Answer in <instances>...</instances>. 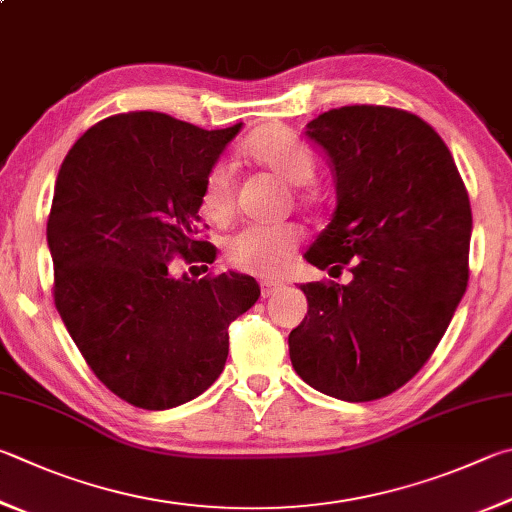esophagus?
I'll return each instance as SVG.
<instances>
[{
	"mask_svg": "<svg viewBox=\"0 0 512 512\" xmlns=\"http://www.w3.org/2000/svg\"><path fill=\"white\" fill-rule=\"evenodd\" d=\"M282 282H273V280H266L262 282V297H271L275 291H280Z\"/></svg>",
	"mask_w": 512,
	"mask_h": 512,
	"instance_id": "obj_1",
	"label": "esophagus"
}]
</instances>
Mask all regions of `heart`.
I'll list each match as a JSON object with an SVG mask.
<instances>
[{
	"label": "heart",
	"mask_w": 512,
	"mask_h": 512,
	"mask_svg": "<svg viewBox=\"0 0 512 512\" xmlns=\"http://www.w3.org/2000/svg\"><path fill=\"white\" fill-rule=\"evenodd\" d=\"M246 156L255 165L277 176L291 188H302L311 199L309 183L315 174V159L284 127H266L246 143ZM235 203V174L228 163H217L206 176L201 192V208L210 219H226ZM300 244V232L293 226L259 228L250 226L228 241L226 255L232 266L246 273L273 277L282 275L293 262Z\"/></svg>",
	"instance_id": "heart-1"
}]
</instances>
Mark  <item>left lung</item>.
Returning <instances> with one entry per match:
<instances>
[{
	"label": "left lung",
	"instance_id": "8db88e82",
	"mask_svg": "<svg viewBox=\"0 0 512 512\" xmlns=\"http://www.w3.org/2000/svg\"><path fill=\"white\" fill-rule=\"evenodd\" d=\"M304 136L324 152L336 210L304 259L349 284L309 282L288 336L293 369L347 403L403 387L439 345L468 286L470 199L448 145L414 114L353 105Z\"/></svg>",
	"mask_w": 512,
	"mask_h": 512
}]
</instances>
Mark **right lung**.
<instances>
[{"label": "right lung", "mask_w": 512, "mask_h": 512, "mask_svg": "<svg viewBox=\"0 0 512 512\" xmlns=\"http://www.w3.org/2000/svg\"><path fill=\"white\" fill-rule=\"evenodd\" d=\"M239 132L118 114L78 138L55 179V306L94 374L143 410L206 392L224 371L230 322L259 300L248 275L167 271L174 257L215 262V246L197 239L201 192Z\"/></svg>", "instance_id": "obj_1"}]
</instances>
